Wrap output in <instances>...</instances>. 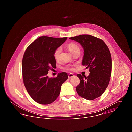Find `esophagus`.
Returning <instances> with one entry per match:
<instances>
[{"label": "esophagus", "mask_w": 132, "mask_h": 132, "mask_svg": "<svg viewBox=\"0 0 132 132\" xmlns=\"http://www.w3.org/2000/svg\"><path fill=\"white\" fill-rule=\"evenodd\" d=\"M74 75L73 74L70 73V74H69V75H68V78H72V77H74Z\"/></svg>", "instance_id": "34e87169"}]
</instances>
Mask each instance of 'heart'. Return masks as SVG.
<instances>
[{"mask_svg":"<svg viewBox=\"0 0 132 132\" xmlns=\"http://www.w3.org/2000/svg\"><path fill=\"white\" fill-rule=\"evenodd\" d=\"M67 48L69 50V51L73 54L75 53L76 51L80 50V48H79V46L77 44H76L75 43H71L68 44ZM61 52V47H58L57 48L56 50H55L54 54H53V56L56 60L59 59ZM66 69L69 70L73 71V70H74L75 68L73 67L66 66Z\"/></svg>","mask_w":132,"mask_h":132,"instance_id":"1","label":"heart"}]
</instances>
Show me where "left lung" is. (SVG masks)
Here are the masks:
<instances>
[{
  "label": "left lung",
  "mask_w": 132,
  "mask_h": 132,
  "mask_svg": "<svg viewBox=\"0 0 132 132\" xmlns=\"http://www.w3.org/2000/svg\"><path fill=\"white\" fill-rule=\"evenodd\" d=\"M69 39L82 45L84 49L82 65L89 68L87 77L77 74L80 82L76 91L80 96L88 100L100 97L105 92L111 74V56L106 44L101 39L89 35H82Z\"/></svg>",
  "instance_id": "1"
}]
</instances>
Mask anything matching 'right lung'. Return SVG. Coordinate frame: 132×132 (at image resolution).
Masks as SVG:
<instances>
[{"label":"right lung","mask_w":132,"mask_h":132,"mask_svg":"<svg viewBox=\"0 0 132 132\" xmlns=\"http://www.w3.org/2000/svg\"><path fill=\"white\" fill-rule=\"evenodd\" d=\"M67 38L40 37L24 53L22 66L23 82L29 94L38 103L45 105L55 101L62 84L68 79L65 72L58 74L55 78L47 76L50 70L56 67L53 56L55 50Z\"/></svg>","instance_id":"right-lung-1"}]
</instances>
